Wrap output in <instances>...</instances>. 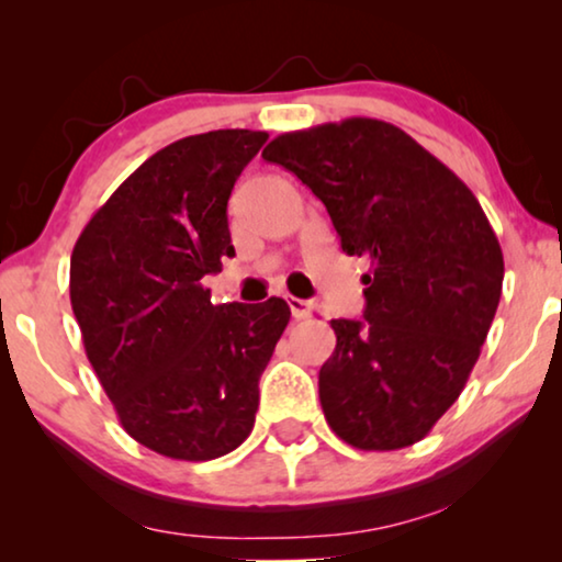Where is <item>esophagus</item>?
I'll list each match as a JSON object with an SVG mask.
<instances>
[{
    "instance_id": "esophagus-1",
    "label": "esophagus",
    "mask_w": 562,
    "mask_h": 562,
    "mask_svg": "<svg viewBox=\"0 0 562 562\" xmlns=\"http://www.w3.org/2000/svg\"><path fill=\"white\" fill-rule=\"evenodd\" d=\"M289 310H291V314H294V319H306V317H312L314 304L306 302V299L289 296Z\"/></svg>"
}]
</instances>
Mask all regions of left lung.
<instances>
[{
  "instance_id": "left-lung-1",
  "label": "left lung",
  "mask_w": 562,
  "mask_h": 562,
  "mask_svg": "<svg viewBox=\"0 0 562 562\" xmlns=\"http://www.w3.org/2000/svg\"><path fill=\"white\" fill-rule=\"evenodd\" d=\"M263 158L327 206L348 256L371 258L363 319L329 322L327 425L358 450L409 448L465 389L502 299V245L479 199L404 130L371 117L283 133Z\"/></svg>"
}]
</instances>
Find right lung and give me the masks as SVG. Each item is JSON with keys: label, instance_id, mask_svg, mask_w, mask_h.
I'll return each instance as SVG.
<instances>
[{"label": "right lung", "instance_id": "add662e5", "mask_svg": "<svg viewBox=\"0 0 562 562\" xmlns=\"http://www.w3.org/2000/svg\"><path fill=\"white\" fill-rule=\"evenodd\" d=\"M268 133L181 137L130 173L71 252L83 348L125 432L158 456L212 460L256 425L258 381L289 325L279 296L212 304L235 248L227 199Z\"/></svg>", "mask_w": 562, "mask_h": 562}]
</instances>
